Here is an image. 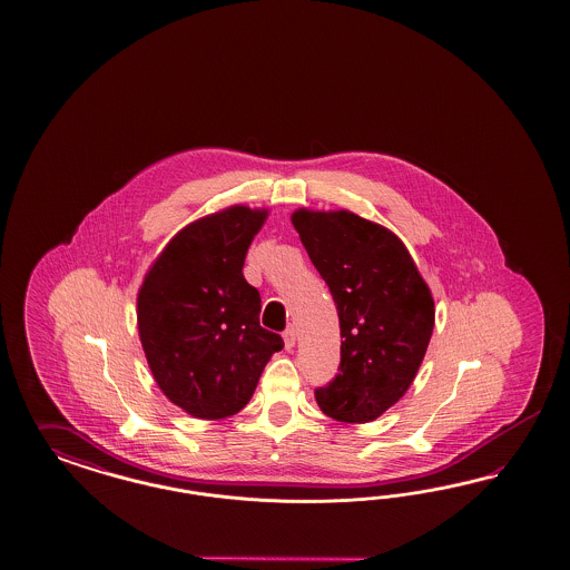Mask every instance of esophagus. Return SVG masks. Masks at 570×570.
Wrapping results in <instances>:
<instances>
[{"instance_id":"1","label":"esophagus","mask_w":570,"mask_h":570,"mask_svg":"<svg viewBox=\"0 0 570 570\" xmlns=\"http://www.w3.org/2000/svg\"><path fill=\"white\" fill-rule=\"evenodd\" d=\"M284 345H286L288 351L294 348V345H296V330L288 328L286 332H284Z\"/></svg>"}]
</instances>
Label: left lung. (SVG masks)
<instances>
[{
    "mask_svg": "<svg viewBox=\"0 0 570 570\" xmlns=\"http://www.w3.org/2000/svg\"><path fill=\"white\" fill-rule=\"evenodd\" d=\"M341 320V365L315 401L336 422L365 424L412 386L434 328L431 288L397 236L351 210L293 213Z\"/></svg>",
    "mask_w": 570,
    "mask_h": 570,
    "instance_id": "obj_1",
    "label": "left lung"
}]
</instances>
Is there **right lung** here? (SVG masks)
I'll return each instance as SVG.
<instances>
[{
  "instance_id": "1",
  "label": "right lung",
  "mask_w": 570,
  "mask_h": 570,
  "mask_svg": "<svg viewBox=\"0 0 570 570\" xmlns=\"http://www.w3.org/2000/svg\"><path fill=\"white\" fill-rule=\"evenodd\" d=\"M265 219L267 208L234 205L186 225L141 282L138 330L150 372L194 417L238 414L284 346L261 328L259 291L242 276Z\"/></svg>"
}]
</instances>
